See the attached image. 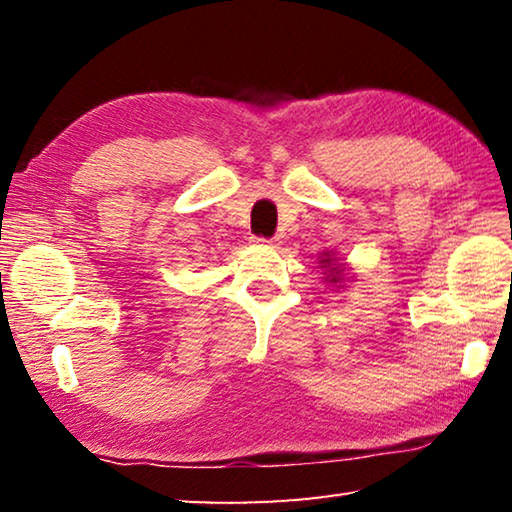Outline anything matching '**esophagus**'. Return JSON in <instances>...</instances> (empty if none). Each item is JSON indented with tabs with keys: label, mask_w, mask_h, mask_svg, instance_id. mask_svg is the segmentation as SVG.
Listing matches in <instances>:
<instances>
[{
	"label": "esophagus",
	"mask_w": 512,
	"mask_h": 512,
	"mask_svg": "<svg viewBox=\"0 0 512 512\" xmlns=\"http://www.w3.org/2000/svg\"><path fill=\"white\" fill-rule=\"evenodd\" d=\"M259 244H266V246H277V239H266V237H255Z\"/></svg>",
	"instance_id": "1"
}]
</instances>
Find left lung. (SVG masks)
<instances>
[{
  "mask_svg": "<svg viewBox=\"0 0 512 512\" xmlns=\"http://www.w3.org/2000/svg\"><path fill=\"white\" fill-rule=\"evenodd\" d=\"M329 262H332V259H329V257H327V259H323V264H329ZM329 275H332V273H329ZM339 275H341V273H339V271H336V273L332 275V282H336V280H341V277H339Z\"/></svg>",
  "mask_w": 512,
  "mask_h": 512,
  "instance_id": "8db88e82",
  "label": "left lung"
}]
</instances>
